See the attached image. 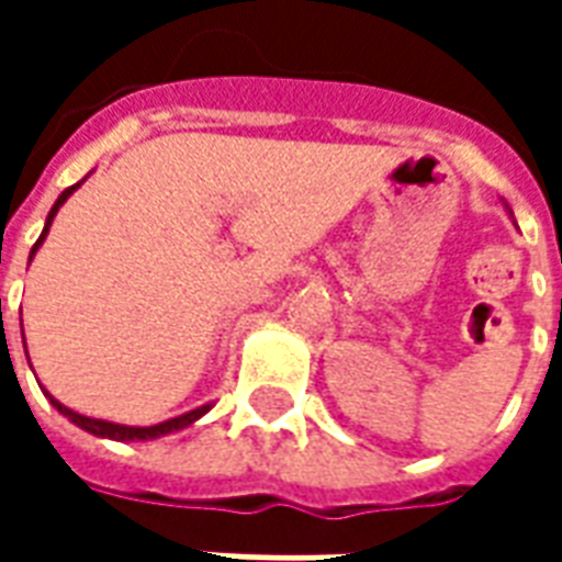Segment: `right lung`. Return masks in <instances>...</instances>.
<instances>
[{
	"label": "right lung",
	"instance_id": "right-lung-1",
	"mask_svg": "<svg viewBox=\"0 0 562 562\" xmlns=\"http://www.w3.org/2000/svg\"><path fill=\"white\" fill-rule=\"evenodd\" d=\"M78 186H80V183L68 186L66 192H63V195L56 198V204H54V207H50V213H47V225H44L42 237H38V240H35V246H32V256H35V249L42 246V240H44V237H47V232H50V222H54L56 210H59V207H63V204H66V198L71 195V192H75ZM32 256H30V261H32ZM47 397H50V394H47ZM50 403H54V406H56V409H59V413L66 415L68 422L78 424V427H83L87 434L104 436V439H116V442H132V439H159V436L173 434V430H183V427H189V424H192V422H198L201 415L210 413V403H207V406H198V409H192V413L177 415V418H168V422L153 424V427H126V424L102 422V418H87V415L71 413L68 406H63V403L54 401V397H50Z\"/></svg>",
	"mask_w": 562,
	"mask_h": 562
}]
</instances>
